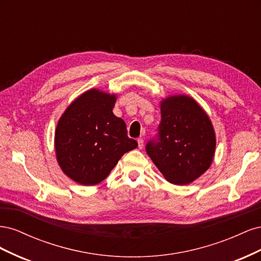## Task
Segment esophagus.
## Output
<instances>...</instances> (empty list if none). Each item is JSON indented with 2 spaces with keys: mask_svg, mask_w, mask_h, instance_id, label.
I'll return each instance as SVG.
<instances>
[{
  "mask_svg": "<svg viewBox=\"0 0 261 261\" xmlns=\"http://www.w3.org/2000/svg\"><path fill=\"white\" fill-rule=\"evenodd\" d=\"M137 143H138V148L139 149H143L144 148V139L143 138H138Z\"/></svg>",
  "mask_w": 261,
  "mask_h": 261,
  "instance_id": "1",
  "label": "esophagus"
}]
</instances>
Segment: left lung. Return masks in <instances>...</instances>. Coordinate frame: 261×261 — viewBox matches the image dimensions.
Masks as SVG:
<instances>
[{
	"label": "left lung",
	"mask_w": 261,
	"mask_h": 261,
	"mask_svg": "<svg viewBox=\"0 0 261 261\" xmlns=\"http://www.w3.org/2000/svg\"><path fill=\"white\" fill-rule=\"evenodd\" d=\"M216 150V134L209 116L188 96L161 102L156 136L146 145L148 155L172 184L187 185L206 172Z\"/></svg>",
	"instance_id": "left-lung-1"
}]
</instances>
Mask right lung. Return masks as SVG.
<instances>
[{"label": "right lung", "mask_w": 261, "mask_h": 261, "mask_svg": "<svg viewBox=\"0 0 261 261\" xmlns=\"http://www.w3.org/2000/svg\"><path fill=\"white\" fill-rule=\"evenodd\" d=\"M115 94L90 89L74 100L55 130V152L62 171L76 183L91 186L103 180L122 155L138 144L126 124L113 114Z\"/></svg>", "instance_id": "right-lung-1"}]
</instances>
